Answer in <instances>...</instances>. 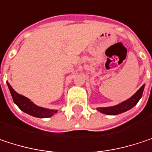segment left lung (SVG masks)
<instances>
[{
    "mask_svg": "<svg viewBox=\"0 0 152 152\" xmlns=\"http://www.w3.org/2000/svg\"><path fill=\"white\" fill-rule=\"evenodd\" d=\"M144 89V85H142L138 91H137V93L131 97L129 99L117 105V106H111V107H103V108H98V110L99 112H101L102 113L105 114H108V115H116V114H120L122 113L129 109H131L132 107L136 106L137 104V102L139 101V99L142 98V91Z\"/></svg>",
    "mask_w": 152,
    "mask_h": 152,
    "instance_id": "left-lung-1",
    "label": "left lung"
}]
</instances>
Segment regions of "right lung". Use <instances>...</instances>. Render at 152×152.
Listing matches in <instances>:
<instances>
[{
  "label": "right lung",
  "instance_id": "obj_1",
  "mask_svg": "<svg viewBox=\"0 0 152 152\" xmlns=\"http://www.w3.org/2000/svg\"><path fill=\"white\" fill-rule=\"evenodd\" d=\"M8 86L10 91L13 101L15 102V105L22 111L25 112L26 113H28L31 116L37 117V118H49L52 115H53V113H55L57 112L56 110H48L46 108L39 107V106L34 105L28 99H26L25 97L19 95L17 92H15L13 90V88L10 85L9 83H8Z\"/></svg>",
  "mask_w": 152,
  "mask_h": 152
}]
</instances>
